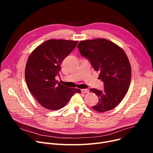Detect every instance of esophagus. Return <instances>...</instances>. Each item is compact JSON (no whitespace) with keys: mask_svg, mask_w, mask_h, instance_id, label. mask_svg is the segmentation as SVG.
Returning <instances> with one entry per match:
<instances>
[{"mask_svg":"<svg viewBox=\"0 0 153 153\" xmlns=\"http://www.w3.org/2000/svg\"><path fill=\"white\" fill-rule=\"evenodd\" d=\"M81 92L82 93H89V90L88 89H81Z\"/></svg>","mask_w":153,"mask_h":153,"instance_id":"34e87169","label":"esophagus"}]
</instances>
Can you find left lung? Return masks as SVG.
<instances>
[{"label":"left lung","mask_w":153,"mask_h":153,"mask_svg":"<svg viewBox=\"0 0 153 153\" xmlns=\"http://www.w3.org/2000/svg\"><path fill=\"white\" fill-rule=\"evenodd\" d=\"M77 48L94 70L100 72L99 79L104 83L102 91L90 89L99 99L92 108L99 112L114 109L124 98L131 82V69L126 54L122 48L104 38L84 40Z\"/></svg>","instance_id":"8db88e82"}]
</instances>
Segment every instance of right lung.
I'll list each match as a JSON object with an SVG mask.
<instances>
[{
	"label": "right lung",
	"instance_id": "right-lung-1",
	"mask_svg": "<svg viewBox=\"0 0 153 153\" xmlns=\"http://www.w3.org/2000/svg\"><path fill=\"white\" fill-rule=\"evenodd\" d=\"M78 41L48 39L32 51L27 60L25 76L28 89L44 108L59 110L72 96L81 93L76 88L64 86L56 81L61 64L76 48Z\"/></svg>",
	"mask_w": 153,
	"mask_h": 153
}]
</instances>
